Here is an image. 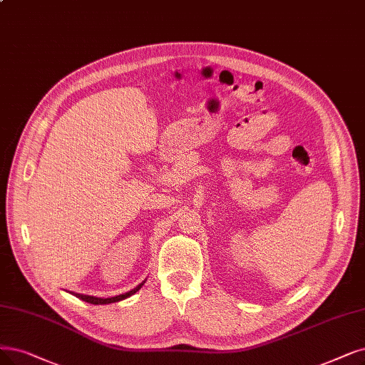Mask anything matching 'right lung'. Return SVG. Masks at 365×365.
<instances>
[{"label":"right lung","mask_w":365,"mask_h":365,"mask_svg":"<svg viewBox=\"0 0 365 365\" xmlns=\"http://www.w3.org/2000/svg\"><path fill=\"white\" fill-rule=\"evenodd\" d=\"M143 283H140L139 286H136L135 289L128 290V292L123 294V295H116V297H112V298H97V297H88V295H81V294H75L78 298H81L82 301L85 302H90V304H110V302H116V301H121L130 295H133L135 292H138V290L142 287Z\"/></svg>","instance_id":"1"}]
</instances>
